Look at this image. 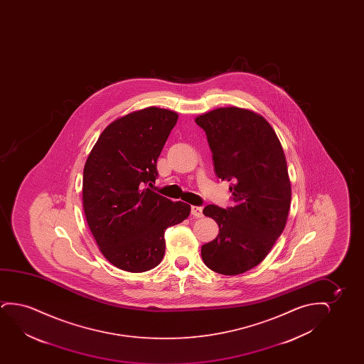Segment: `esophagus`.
I'll list each match as a JSON object with an SVG mask.
<instances>
[{
    "instance_id": "1",
    "label": "esophagus",
    "mask_w": 364,
    "mask_h": 364,
    "mask_svg": "<svg viewBox=\"0 0 364 364\" xmlns=\"http://www.w3.org/2000/svg\"><path fill=\"white\" fill-rule=\"evenodd\" d=\"M191 215L195 218H203V208L201 206H191Z\"/></svg>"
}]
</instances>
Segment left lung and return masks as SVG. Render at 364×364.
<instances>
[{
  "label": "left lung",
  "instance_id": "obj_1",
  "mask_svg": "<svg viewBox=\"0 0 364 364\" xmlns=\"http://www.w3.org/2000/svg\"><path fill=\"white\" fill-rule=\"evenodd\" d=\"M215 174L230 181L232 206H205L219 235L203 245L204 264L218 274H239L267 256L282 234L291 205V183L282 145L264 117L237 107L199 115Z\"/></svg>",
  "mask_w": 364,
  "mask_h": 364
}]
</instances>
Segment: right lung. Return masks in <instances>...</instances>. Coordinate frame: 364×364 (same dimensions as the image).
I'll use <instances>...</instances> for the list:
<instances>
[{
  "instance_id": "obj_1",
  "label": "right lung",
  "mask_w": 364,
  "mask_h": 364,
  "mask_svg": "<svg viewBox=\"0 0 364 364\" xmlns=\"http://www.w3.org/2000/svg\"><path fill=\"white\" fill-rule=\"evenodd\" d=\"M178 114L149 107L110 123L83 170V209L100 252L129 272L154 269L164 257L165 230L190 214L148 186L158 178L159 158Z\"/></svg>"
}]
</instances>
